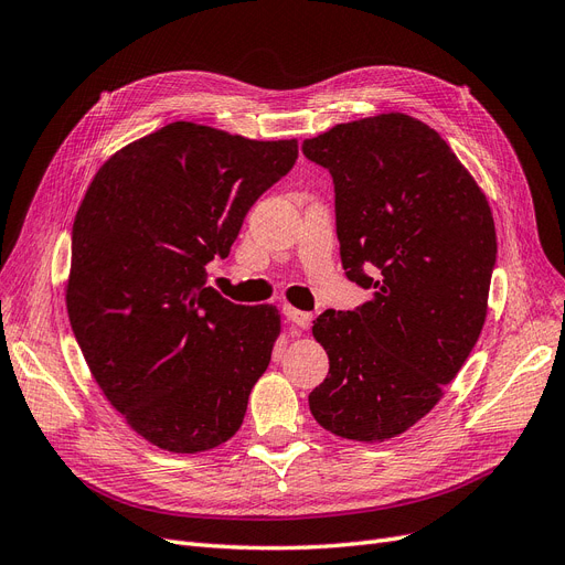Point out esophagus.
<instances>
[{
	"label": "esophagus",
	"mask_w": 565,
	"mask_h": 565,
	"mask_svg": "<svg viewBox=\"0 0 565 565\" xmlns=\"http://www.w3.org/2000/svg\"><path fill=\"white\" fill-rule=\"evenodd\" d=\"M284 315L290 323H294L296 328H302V330L309 328V323H311V315H307V311H300L296 307H290V305L284 307Z\"/></svg>",
	"instance_id": "34e87169"
}]
</instances>
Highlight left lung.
I'll return each instance as SVG.
<instances>
[{
    "label": "left lung",
    "instance_id": "1",
    "mask_svg": "<svg viewBox=\"0 0 565 565\" xmlns=\"http://www.w3.org/2000/svg\"><path fill=\"white\" fill-rule=\"evenodd\" d=\"M335 183L347 277L372 298L315 321L328 353L309 409L330 433L384 443L440 403L487 319L495 225L487 195L426 122L380 114L302 141Z\"/></svg>",
    "mask_w": 565,
    "mask_h": 565
}]
</instances>
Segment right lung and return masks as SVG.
I'll return each instance as SVG.
<instances>
[{
	"mask_svg": "<svg viewBox=\"0 0 565 565\" xmlns=\"http://www.w3.org/2000/svg\"><path fill=\"white\" fill-rule=\"evenodd\" d=\"M296 139L177 120L122 146L72 227L67 315L95 382L135 433L174 454L233 437L281 317L204 286L244 216L290 172Z\"/></svg>",
	"mask_w": 565,
	"mask_h": 565,
	"instance_id": "obj_1",
	"label": "right lung"
}]
</instances>
